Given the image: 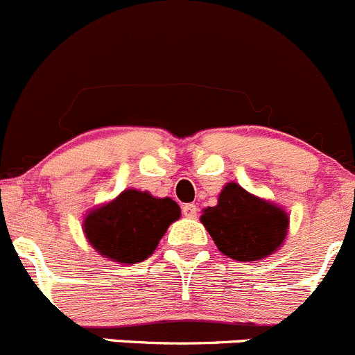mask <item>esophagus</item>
Instances as JSON below:
<instances>
[{"label":"esophagus","instance_id":"1","mask_svg":"<svg viewBox=\"0 0 355 355\" xmlns=\"http://www.w3.org/2000/svg\"><path fill=\"white\" fill-rule=\"evenodd\" d=\"M182 214L186 217H189V219H195L198 216V207L195 203H186V205H182Z\"/></svg>","mask_w":355,"mask_h":355}]
</instances>
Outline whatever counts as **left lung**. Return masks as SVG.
Listing matches in <instances>:
<instances>
[{"instance_id":"obj_1","label":"left lung","mask_w":355,"mask_h":355,"mask_svg":"<svg viewBox=\"0 0 355 355\" xmlns=\"http://www.w3.org/2000/svg\"><path fill=\"white\" fill-rule=\"evenodd\" d=\"M202 224L220 252L234 261H261L275 254L288 233V214L282 207L227 182L216 207H207Z\"/></svg>"}]
</instances>
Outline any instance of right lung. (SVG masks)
I'll return each instance as SVG.
<instances>
[{"instance_id":"obj_1","label":"right lung","mask_w":355,"mask_h":355,"mask_svg":"<svg viewBox=\"0 0 355 355\" xmlns=\"http://www.w3.org/2000/svg\"><path fill=\"white\" fill-rule=\"evenodd\" d=\"M181 209L173 198H155L148 191L124 189L84 219V234L103 257L122 264L143 262L153 254Z\"/></svg>"}]
</instances>
